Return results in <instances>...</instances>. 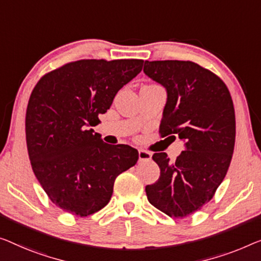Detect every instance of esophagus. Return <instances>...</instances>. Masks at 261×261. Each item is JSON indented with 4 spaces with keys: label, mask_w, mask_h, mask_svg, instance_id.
I'll return each mask as SVG.
<instances>
[{
    "label": "esophagus",
    "mask_w": 261,
    "mask_h": 261,
    "mask_svg": "<svg viewBox=\"0 0 261 261\" xmlns=\"http://www.w3.org/2000/svg\"><path fill=\"white\" fill-rule=\"evenodd\" d=\"M151 157H152V154L150 152H147L145 150H139L138 151V158H139V162H149Z\"/></svg>",
    "instance_id": "34e87169"
}]
</instances>
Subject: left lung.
Segmentation results:
<instances>
[{
	"instance_id": "obj_1",
	"label": "left lung",
	"mask_w": 261,
	"mask_h": 261,
	"mask_svg": "<svg viewBox=\"0 0 261 261\" xmlns=\"http://www.w3.org/2000/svg\"><path fill=\"white\" fill-rule=\"evenodd\" d=\"M143 71L168 93L162 137L185 143L176 162L165 152L152 155L161 176L146 185L147 199L171 218L188 217L212 199L230 166L236 141L230 91L217 75L190 61H145Z\"/></svg>"
}]
</instances>
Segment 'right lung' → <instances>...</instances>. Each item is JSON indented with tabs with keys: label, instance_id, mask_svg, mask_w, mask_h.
Returning a JSON list of instances; mask_svg holds the SVG:
<instances>
[{
	"label": "right lung",
	"instance_id": "1",
	"mask_svg": "<svg viewBox=\"0 0 261 261\" xmlns=\"http://www.w3.org/2000/svg\"><path fill=\"white\" fill-rule=\"evenodd\" d=\"M143 60H81L46 73L31 92L25 138L31 168L50 200L88 217L111 199L117 176L138 161L129 145H110L90 126L110 109Z\"/></svg>",
	"mask_w": 261,
	"mask_h": 261
}]
</instances>
